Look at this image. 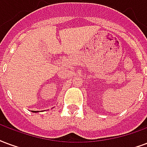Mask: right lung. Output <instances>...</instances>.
Instances as JSON below:
<instances>
[{
    "mask_svg": "<svg viewBox=\"0 0 147 147\" xmlns=\"http://www.w3.org/2000/svg\"><path fill=\"white\" fill-rule=\"evenodd\" d=\"M32 112H34V113H37L38 111H34V110H32Z\"/></svg>",
    "mask_w": 147,
    "mask_h": 147,
    "instance_id": "add662e5",
    "label": "right lung"
}]
</instances>
